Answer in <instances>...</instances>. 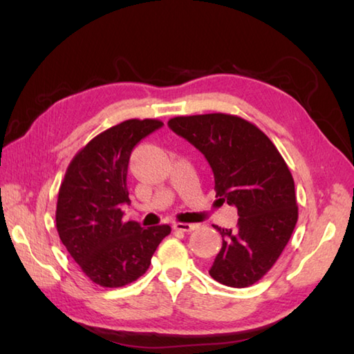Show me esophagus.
I'll list each match as a JSON object with an SVG mask.
<instances>
[{"mask_svg": "<svg viewBox=\"0 0 354 354\" xmlns=\"http://www.w3.org/2000/svg\"><path fill=\"white\" fill-rule=\"evenodd\" d=\"M173 228H175L176 231H183V232H192L194 230L199 228L198 223H184V222H178L173 225Z\"/></svg>", "mask_w": 354, "mask_h": 354, "instance_id": "esophagus-1", "label": "esophagus"}]
</instances>
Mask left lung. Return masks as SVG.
Segmentation results:
<instances>
[{
	"mask_svg": "<svg viewBox=\"0 0 354 354\" xmlns=\"http://www.w3.org/2000/svg\"><path fill=\"white\" fill-rule=\"evenodd\" d=\"M170 129L199 149L214 173L219 201L237 207V227L222 236L209 275L230 288L265 277L288 245L298 221L295 184L265 132L248 120L216 112L169 120Z\"/></svg>",
	"mask_w": 354,
	"mask_h": 354,
	"instance_id": "1",
	"label": "left lung"
}]
</instances>
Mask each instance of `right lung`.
<instances>
[{
  "mask_svg": "<svg viewBox=\"0 0 354 354\" xmlns=\"http://www.w3.org/2000/svg\"><path fill=\"white\" fill-rule=\"evenodd\" d=\"M164 123L131 118L97 135L74 155L57 194L56 228L66 251L93 283L122 288L146 272L169 225L123 222L132 149Z\"/></svg>",
  "mask_w": 354,
  "mask_h": 354,
  "instance_id": "right-lung-1",
  "label": "right lung"
}]
</instances>
